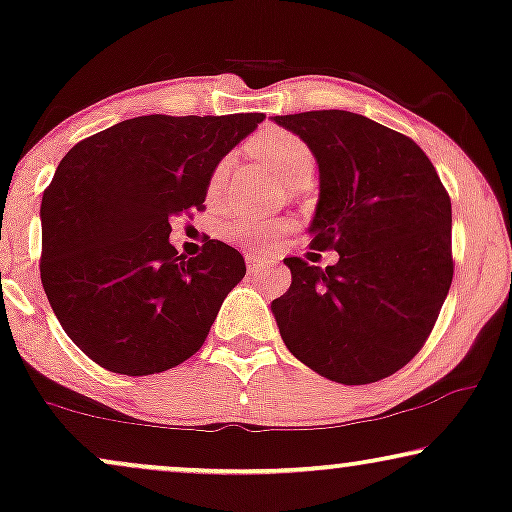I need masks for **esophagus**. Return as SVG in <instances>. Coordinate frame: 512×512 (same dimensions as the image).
I'll use <instances>...</instances> for the list:
<instances>
[{
	"label": "esophagus",
	"mask_w": 512,
	"mask_h": 512,
	"mask_svg": "<svg viewBox=\"0 0 512 512\" xmlns=\"http://www.w3.org/2000/svg\"><path fill=\"white\" fill-rule=\"evenodd\" d=\"M244 258H247V263H249V268H256L258 263H261V256H256V254H251V251H247V254H244Z\"/></svg>",
	"instance_id": "esophagus-1"
}]
</instances>
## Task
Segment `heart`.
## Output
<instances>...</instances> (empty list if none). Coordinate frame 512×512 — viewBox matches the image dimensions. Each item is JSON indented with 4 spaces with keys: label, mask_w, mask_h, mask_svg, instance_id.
Here are the masks:
<instances>
[{
    "label": "heart",
    "mask_w": 512,
    "mask_h": 512,
    "mask_svg": "<svg viewBox=\"0 0 512 512\" xmlns=\"http://www.w3.org/2000/svg\"><path fill=\"white\" fill-rule=\"evenodd\" d=\"M247 149L254 153L258 160H263L279 179L286 184H296V181L312 177L314 172V153L307 142H303L293 132H286L282 128H265L256 132L249 139ZM230 167V156L221 158L216 163L212 177H209V193H216L226 181ZM296 228V223L291 219H263V216H251V214H235L230 216L226 223V235L230 240L247 244V247L256 249H270L277 242H282L291 230Z\"/></svg>",
    "instance_id": "1"
}]
</instances>
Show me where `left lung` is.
<instances>
[{
    "instance_id": "obj_1",
    "label": "left lung",
    "mask_w": 512,
    "mask_h": 512,
    "mask_svg": "<svg viewBox=\"0 0 512 512\" xmlns=\"http://www.w3.org/2000/svg\"><path fill=\"white\" fill-rule=\"evenodd\" d=\"M319 165L312 249L338 263L284 258L291 286L272 300L279 333L307 368L370 384L424 347L452 284V202L426 153L352 111L275 116Z\"/></svg>"
}]
</instances>
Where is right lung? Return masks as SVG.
<instances>
[{"label": "right lung", "mask_w": 512, "mask_h": 512, "mask_svg": "<svg viewBox=\"0 0 512 512\" xmlns=\"http://www.w3.org/2000/svg\"><path fill=\"white\" fill-rule=\"evenodd\" d=\"M263 114L137 116L83 139L41 198V284L102 368L153 375L198 352L247 272L226 242L179 256L170 219L205 209L209 177Z\"/></svg>", "instance_id": "add662e5"}]
</instances>
